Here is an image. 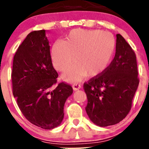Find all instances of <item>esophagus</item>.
I'll use <instances>...</instances> for the list:
<instances>
[{"instance_id": "obj_1", "label": "esophagus", "mask_w": 149, "mask_h": 149, "mask_svg": "<svg viewBox=\"0 0 149 149\" xmlns=\"http://www.w3.org/2000/svg\"><path fill=\"white\" fill-rule=\"evenodd\" d=\"M72 87H73V90H74V91H76V90H79V89H80V88H81V85L78 84V83H76V84H73L72 85Z\"/></svg>"}]
</instances>
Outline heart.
I'll return each instance as SVG.
<instances>
[{
	"instance_id": "heart-1",
	"label": "heart",
	"mask_w": 149,
	"mask_h": 149,
	"mask_svg": "<svg viewBox=\"0 0 149 149\" xmlns=\"http://www.w3.org/2000/svg\"><path fill=\"white\" fill-rule=\"evenodd\" d=\"M116 47L115 38L109 32L74 29L68 34L66 41L58 40L54 43L52 64L56 70L64 71L75 60L64 75L67 81H80L85 76L95 78L108 69Z\"/></svg>"
}]
</instances>
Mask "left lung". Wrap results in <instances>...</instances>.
<instances>
[{"label":"left lung","mask_w":149,"mask_h":149,"mask_svg":"<svg viewBox=\"0 0 149 149\" xmlns=\"http://www.w3.org/2000/svg\"><path fill=\"white\" fill-rule=\"evenodd\" d=\"M116 38L115 57L108 69L83 85L87 114L100 127L118 123L127 116L139 83L134 50L120 34Z\"/></svg>","instance_id":"left-lung-1"}]
</instances>
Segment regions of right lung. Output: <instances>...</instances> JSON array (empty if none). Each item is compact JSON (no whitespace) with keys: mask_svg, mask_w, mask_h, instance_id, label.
I'll use <instances>...</instances> for the list:
<instances>
[{"mask_svg":"<svg viewBox=\"0 0 149 149\" xmlns=\"http://www.w3.org/2000/svg\"><path fill=\"white\" fill-rule=\"evenodd\" d=\"M13 93L24 116L39 127H57L64 118V107L73 93L71 85L57 83L45 30L34 31L19 46L13 59Z\"/></svg>","mask_w":149,"mask_h":149,"instance_id":"right-lung-1","label":"right lung"}]
</instances>
